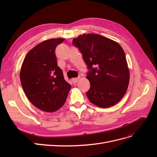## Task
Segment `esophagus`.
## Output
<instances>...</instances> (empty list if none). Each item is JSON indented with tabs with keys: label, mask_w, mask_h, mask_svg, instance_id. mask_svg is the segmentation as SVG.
I'll use <instances>...</instances> for the list:
<instances>
[{
	"label": "esophagus",
	"mask_w": 157,
	"mask_h": 157,
	"mask_svg": "<svg viewBox=\"0 0 157 157\" xmlns=\"http://www.w3.org/2000/svg\"><path fill=\"white\" fill-rule=\"evenodd\" d=\"M78 79H79V77H77V78H73L72 79V81H73V82L74 84H75V83H77V82H78Z\"/></svg>",
	"instance_id": "34e87169"
}]
</instances>
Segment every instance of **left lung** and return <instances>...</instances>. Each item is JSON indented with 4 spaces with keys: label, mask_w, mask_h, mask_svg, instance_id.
<instances>
[{
    "label": "left lung",
    "mask_w": 157,
    "mask_h": 157,
    "mask_svg": "<svg viewBox=\"0 0 157 157\" xmlns=\"http://www.w3.org/2000/svg\"><path fill=\"white\" fill-rule=\"evenodd\" d=\"M88 69L90 101L99 107L115 105L124 96L130 80L126 56L117 42L97 34H83L73 40Z\"/></svg>",
    "instance_id": "8db88e82"
}]
</instances>
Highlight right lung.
Returning <instances> with one entry per match:
<instances>
[{"label":"right lung","mask_w":157,"mask_h":157,"mask_svg":"<svg viewBox=\"0 0 157 157\" xmlns=\"http://www.w3.org/2000/svg\"><path fill=\"white\" fill-rule=\"evenodd\" d=\"M64 41L46 40L31 49L23 60L20 81L27 98L38 109L54 112L63 105L71 88L57 63L56 48Z\"/></svg>","instance_id":"right-lung-1"}]
</instances>
